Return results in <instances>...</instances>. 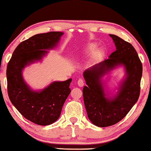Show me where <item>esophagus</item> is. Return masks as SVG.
<instances>
[{
    "label": "esophagus",
    "instance_id": "34e87169",
    "mask_svg": "<svg viewBox=\"0 0 151 151\" xmlns=\"http://www.w3.org/2000/svg\"><path fill=\"white\" fill-rule=\"evenodd\" d=\"M77 84H78V85H79V86H80V87H82V86L84 85V80H83L82 79H79L77 81Z\"/></svg>",
    "mask_w": 151,
    "mask_h": 151
}]
</instances>
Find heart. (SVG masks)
Masks as SVG:
<instances>
[{
	"label": "heart",
	"instance_id": "1",
	"mask_svg": "<svg viewBox=\"0 0 151 151\" xmlns=\"http://www.w3.org/2000/svg\"><path fill=\"white\" fill-rule=\"evenodd\" d=\"M97 45L96 43H90L86 46L85 51L86 53H93L92 56L94 59H99L104 55V50L102 48H97Z\"/></svg>",
	"mask_w": 151,
	"mask_h": 151
}]
</instances>
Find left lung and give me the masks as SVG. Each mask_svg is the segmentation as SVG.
<instances>
[{"instance_id":"8db88e82","label":"left lung","mask_w":151,"mask_h":151,"mask_svg":"<svg viewBox=\"0 0 151 151\" xmlns=\"http://www.w3.org/2000/svg\"><path fill=\"white\" fill-rule=\"evenodd\" d=\"M116 51L104 61L84 72L86 86L83 97L89 119L93 125L107 127L122 120L138 101L143 72L142 63L132 45L115 35H109ZM119 66L125 70V77L117 92L111 94L105 87L103 77Z\"/></svg>"}]
</instances>
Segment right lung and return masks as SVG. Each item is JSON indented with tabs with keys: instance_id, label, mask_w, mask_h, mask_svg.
I'll return each instance as SVG.
<instances>
[{
	"instance_id": "right-lung-1",
	"label": "right lung",
	"mask_w": 151,
	"mask_h": 151,
	"mask_svg": "<svg viewBox=\"0 0 151 151\" xmlns=\"http://www.w3.org/2000/svg\"><path fill=\"white\" fill-rule=\"evenodd\" d=\"M62 32L37 34L18 45L7 66L6 76L9 99L17 110L27 120L40 126L53 124L60 117L62 109L71 92L72 79L55 81L41 90H33L25 82L22 70L41 61L58 45Z\"/></svg>"
}]
</instances>
